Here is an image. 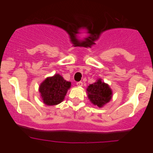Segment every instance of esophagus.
<instances>
[{
    "label": "esophagus",
    "mask_w": 153,
    "mask_h": 153,
    "mask_svg": "<svg viewBox=\"0 0 153 153\" xmlns=\"http://www.w3.org/2000/svg\"><path fill=\"white\" fill-rule=\"evenodd\" d=\"M76 84H77V86H83V82H82V81H79V82H77Z\"/></svg>",
    "instance_id": "1"
}]
</instances>
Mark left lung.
Instances as JSON below:
<instances>
[{"mask_svg": "<svg viewBox=\"0 0 153 153\" xmlns=\"http://www.w3.org/2000/svg\"><path fill=\"white\" fill-rule=\"evenodd\" d=\"M88 98L93 105L101 108L109 103L112 98V91L109 84L98 78L86 88Z\"/></svg>", "mask_w": 153, "mask_h": 153, "instance_id": "left-lung-1", "label": "left lung"}]
</instances>
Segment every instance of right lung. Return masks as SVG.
<instances>
[{
	"instance_id": "obj_1",
	"label": "right lung",
	"mask_w": 153,
	"mask_h": 153,
	"mask_svg": "<svg viewBox=\"0 0 153 153\" xmlns=\"http://www.w3.org/2000/svg\"><path fill=\"white\" fill-rule=\"evenodd\" d=\"M70 87V81H66L59 74H55L41 83L38 91L45 105L54 106L64 101Z\"/></svg>"
}]
</instances>
